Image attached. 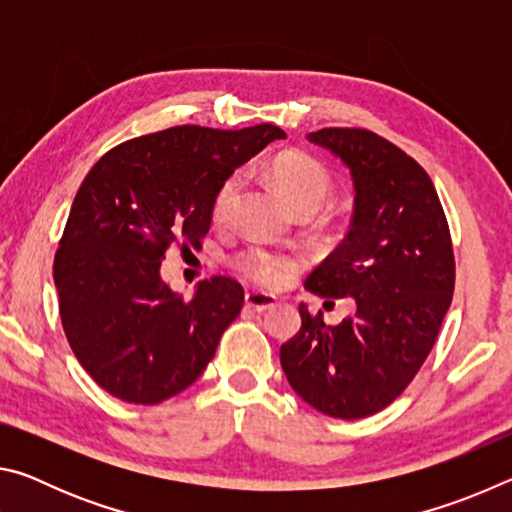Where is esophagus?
<instances>
[{"label": "esophagus", "mask_w": 512, "mask_h": 512, "mask_svg": "<svg viewBox=\"0 0 512 512\" xmlns=\"http://www.w3.org/2000/svg\"><path fill=\"white\" fill-rule=\"evenodd\" d=\"M244 300H246V307L253 311H266L275 305L273 296H268V293H257V291H248Z\"/></svg>", "instance_id": "34e87169"}]
</instances>
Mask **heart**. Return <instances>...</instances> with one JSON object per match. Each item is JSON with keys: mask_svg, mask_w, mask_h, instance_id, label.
Segmentation results:
<instances>
[{"mask_svg": "<svg viewBox=\"0 0 512 512\" xmlns=\"http://www.w3.org/2000/svg\"><path fill=\"white\" fill-rule=\"evenodd\" d=\"M268 176L280 189L284 201L296 214L314 216L332 196L334 180L323 164L305 153H280L268 164ZM241 189L239 173H230L221 180L212 196V219L214 223H225L235 210ZM235 268L246 280L262 284V287H277L298 271V262L289 255L273 253L262 246H246L235 255Z\"/></svg>", "mask_w": 512, "mask_h": 512, "instance_id": "1", "label": "heart"}]
</instances>
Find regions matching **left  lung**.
<instances>
[{"instance_id": "obj_1", "label": "left lung", "mask_w": 512, "mask_h": 512, "mask_svg": "<svg viewBox=\"0 0 512 512\" xmlns=\"http://www.w3.org/2000/svg\"><path fill=\"white\" fill-rule=\"evenodd\" d=\"M309 142L348 164L354 214L341 246L307 277L320 298H352L339 325L300 305L298 334L282 343L289 384L341 420L386 409L418 375L452 305V235L431 178L411 155L366 128H320Z\"/></svg>"}]
</instances>
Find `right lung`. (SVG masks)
<instances>
[{
	"instance_id": "right-lung-1",
	"label": "right lung",
	"mask_w": 512,
	"mask_h": 512,
	"mask_svg": "<svg viewBox=\"0 0 512 512\" xmlns=\"http://www.w3.org/2000/svg\"><path fill=\"white\" fill-rule=\"evenodd\" d=\"M284 131L173 126L117 144L76 192L54 257L60 320L88 375L131 404L185 391L244 307V289L216 275L185 300L160 277L171 246L210 232L223 178Z\"/></svg>"
}]
</instances>
